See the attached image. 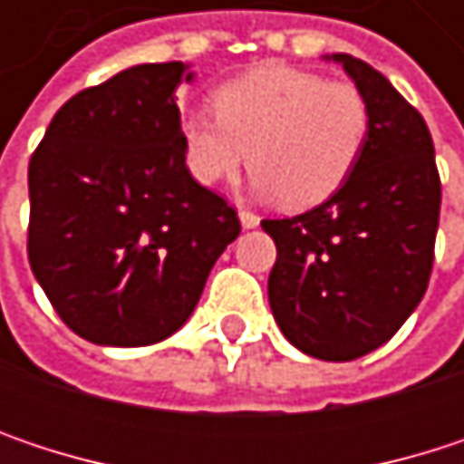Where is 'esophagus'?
<instances>
[{
	"label": "esophagus",
	"instance_id": "34e87169",
	"mask_svg": "<svg viewBox=\"0 0 464 464\" xmlns=\"http://www.w3.org/2000/svg\"><path fill=\"white\" fill-rule=\"evenodd\" d=\"M238 220H241L244 228H257V226H260V218H257L255 212H249V209H241V212H238Z\"/></svg>",
	"mask_w": 464,
	"mask_h": 464
}]
</instances>
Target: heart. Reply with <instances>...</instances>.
<instances>
[{
  "instance_id": "obj_1",
  "label": "heart",
  "mask_w": 464,
  "mask_h": 464,
  "mask_svg": "<svg viewBox=\"0 0 464 464\" xmlns=\"http://www.w3.org/2000/svg\"><path fill=\"white\" fill-rule=\"evenodd\" d=\"M215 115L182 118L185 163L201 185L231 179L246 163L252 190L287 209L327 201L352 174L368 140V102L349 80L266 63L212 93Z\"/></svg>"
}]
</instances>
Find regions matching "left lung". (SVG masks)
Listing matches in <instances>:
<instances>
[{
	"mask_svg": "<svg viewBox=\"0 0 464 464\" xmlns=\"http://www.w3.org/2000/svg\"><path fill=\"white\" fill-rule=\"evenodd\" d=\"M368 102V140L320 207L263 220L276 244L268 304L285 338L327 360L387 343L419 306L435 257L440 177L417 110L371 63L333 53Z\"/></svg>",
	"mask_w": 464,
	"mask_h": 464,
	"instance_id": "1",
	"label": "left lung"
}]
</instances>
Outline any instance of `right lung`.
Listing matches in <instances>:
<instances>
[{
	"label": "right lung",
	"mask_w": 464,
	"mask_h": 464,
	"mask_svg": "<svg viewBox=\"0 0 464 464\" xmlns=\"http://www.w3.org/2000/svg\"><path fill=\"white\" fill-rule=\"evenodd\" d=\"M188 63H140L72 96L29 160V263L58 317L102 346H147L193 314L241 226L179 137Z\"/></svg>",
	"instance_id": "right-lung-1"
}]
</instances>
